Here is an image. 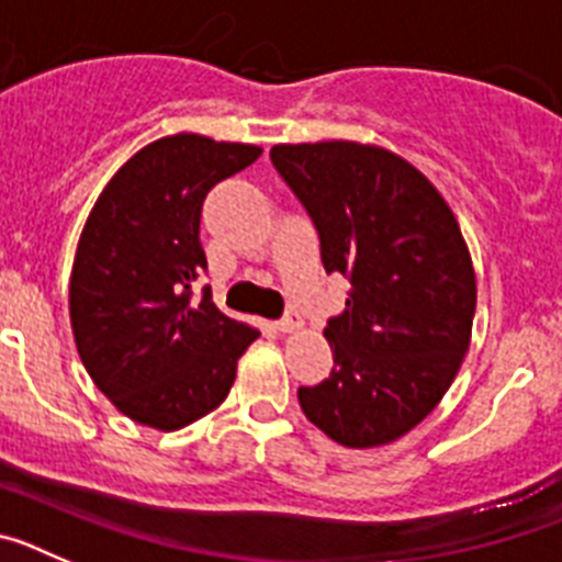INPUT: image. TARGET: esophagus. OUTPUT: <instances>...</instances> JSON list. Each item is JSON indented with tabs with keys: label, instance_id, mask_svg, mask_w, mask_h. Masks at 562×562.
I'll list each match as a JSON object with an SVG mask.
<instances>
[{
	"label": "esophagus",
	"instance_id": "obj_1",
	"mask_svg": "<svg viewBox=\"0 0 562 562\" xmlns=\"http://www.w3.org/2000/svg\"><path fill=\"white\" fill-rule=\"evenodd\" d=\"M301 326H304V321H301V315H297V312H286L281 321H276V329L284 331V335H290V331H297Z\"/></svg>",
	"mask_w": 562,
	"mask_h": 562
}]
</instances>
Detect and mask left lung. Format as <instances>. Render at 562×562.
<instances>
[{
	"label": "left lung",
	"mask_w": 562,
	"mask_h": 562,
	"mask_svg": "<svg viewBox=\"0 0 562 562\" xmlns=\"http://www.w3.org/2000/svg\"><path fill=\"white\" fill-rule=\"evenodd\" d=\"M270 160L315 222L326 272L351 281L324 329L335 369L297 402L342 448L391 445L439 405L470 349L479 290L459 222L382 146L278 143Z\"/></svg>",
	"instance_id": "8db88e82"
}]
</instances>
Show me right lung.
Returning a JSON list of instances; mask_svg holds the SVG:
<instances>
[{
    "label": "right lung",
    "mask_w": 562,
    "mask_h": 562,
    "mask_svg": "<svg viewBox=\"0 0 562 562\" xmlns=\"http://www.w3.org/2000/svg\"><path fill=\"white\" fill-rule=\"evenodd\" d=\"M250 143L180 132L128 157L78 238L69 324L78 357L114 408L180 430L220 408L258 329L233 321L193 281L207 270L202 202L258 160Z\"/></svg>",
    "instance_id": "1"
}]
</instances>
